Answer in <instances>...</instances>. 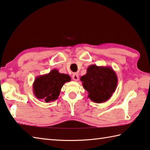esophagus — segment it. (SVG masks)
<instances>
[{
  "label": "esophagus",
  "instance_id": "obj_1",
  "mask_svg": "<svg viewBox=\"0 0 150 150\" xmlns=\"http://www.w3.org/2000/svg\"><path fill=\"white\" fill-rule=\"evenodd\" d=\"M72 79H74L75 81H78V79H79V76H78V74H76V73H74V74L72 75Z\"/></svg>",
  "mask_w": 150,
  "mask_h": 150
}]
</instances>
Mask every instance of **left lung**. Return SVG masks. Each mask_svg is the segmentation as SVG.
Returning <instances> with one entry per match:
<instances>
[{
	"mask_svg": "<svg viewBox=\"0 0 150 150\" xmlns=\"http://www.w3.org/2000/svg\"><path fill=\"white\" fill-rule=\"evenodd\" d=\"M83 87L88 92V98L95 103L108 101L117 87L118 78L111 67L91 65L86 74L80 78Z\"/></svg>",
	"mask_w": 150,
	"mask_h": 150,
	"instance_id": "1",
	"label": "left lung"
}]
</instances>
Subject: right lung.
Wrapping results in <instances>:
<instances>
[{
	"label": "right lung",
	"mask_w": 150,
	"mask_h": 150,
	"mask_svg": "<svg viewBox=\"0 0 150 150\" xmlns=\"http://www.w3.org/2000/svg\"><path fill=\"white\" fill-rule=\"evenodd\" d=\"M70 76L53 69L44 75L37 77L33 83V93L38 99L45 102H53L58 98L61 89L66 82L71 81Z\"/></svg>",
	"instance_id": "add662e5"
}]
</instances>
